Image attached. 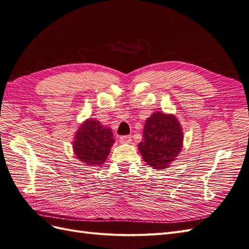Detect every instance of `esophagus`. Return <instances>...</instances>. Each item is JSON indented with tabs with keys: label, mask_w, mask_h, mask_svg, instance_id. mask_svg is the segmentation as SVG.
Listing matches in <instances>:
<instances>
[{
	"label": "esophagus",
	"mask_w": 249,
	"mask_h": 249,
	"mask_svg": "<svg viewBox=\"0 0 249 249\" xmlns=\"http://www.w3.org/2000/svg\"><path fill=\"white\" fill-rule=\"evenodd\" d=\"M119 142L123 143V144H130L132 142V137L131 136H122L119 138Z\"/></svg>",
	"instance_id": "obj_1"
}]
</instances>
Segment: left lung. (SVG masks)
Instances as JSON below:
<instances>
[{
    "label": "left lung",
    "mask_w": 249,
    "mask_h": 249,
    "mask_svg": "<svg viewBox=\"0 0 249 249\" xmlns=\"http://www.w3.org/2000/svg\"><path fill=\"white\" fill-rule=\"evenodd\" d=\"M184 133L178 118L161 111L146 120L143 139L138 144L142 159L154 169L168 168L183 147Z\"/></svg>",
    "instance_id": "8db88e82"
}]
</instances>
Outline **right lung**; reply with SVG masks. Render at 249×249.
<instances>
[{"instance_id":"add662e5","label":"right lung","mask_w":249,"mask_h":249,"mask_svg":"<svg viewBox=\"0 0 249 249\" xmlns=\"http://www.w3.org/2000/svg\"><path fill=\"white\" fill-rule=\"evenodd\" d=\"M114 142L110 127L104 126L95 118H88L74 133L73 154L87 166H101L106 162Z\"/></svg>"}]
</instances>
